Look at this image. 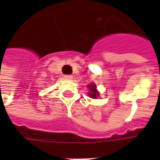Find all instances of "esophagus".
I'll return each mask as SVG.
<instances>
[{
	"label": "esophagus",
	"instance_id": "34e87169",
	"mask_svg": "<svg viewBox=\"0 0 160 160\" xmlns=\"http://www.w3.org/2000/svg\"><path fill=\"white\" fill-rule=\"evenodd\" d=\"M64 78H66V79H68V80H70V79H72V78H73V77H72L71 75H65Z\"/></svg>",
	"mask_w": 160,
	"mask_h": 160
}]
</instances>
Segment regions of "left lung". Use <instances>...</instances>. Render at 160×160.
Segmentation results:
<instances>
[{
  "mask_svg": "<svg viewBox=\"0 0 160 160\" xmlns=\"http://www.w3.org/2000/svg\"><path fill=\"white\" fill-rule=\"evenodd\" d=\"M87 87L89 88L90 91L89 92H88V95H89L91 98H92V99H96L97 96L99 95V92L96 89L95 84H94V83H91V84H89Z\"/></svg>",
  "mask_w": 160,
  "mask_h": 160,
  "instance_id": "obj_1",
  "label": "left lung"
}]
</instances>
